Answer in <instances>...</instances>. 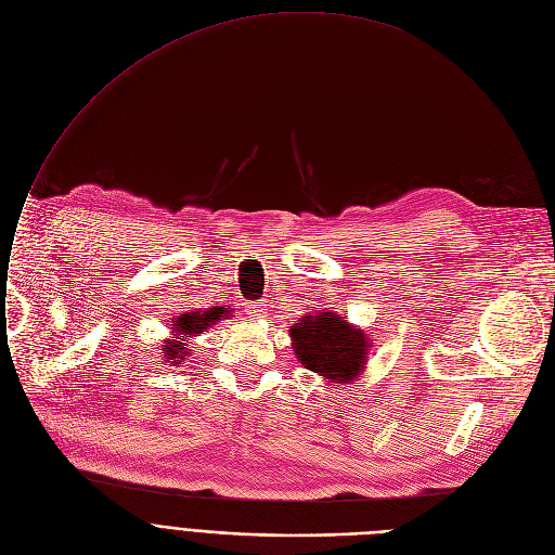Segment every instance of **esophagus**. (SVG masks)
Segmentation results:
<instances>
[{
    "mask_svg": "<svg viewBox=\"0 0 555 555\" xmlns=\"http://www.w3.org/2000/svg\"><path fill=\"white\" fill-rule=\"evenodd\" d=\"M250 309H253V313L258 315V318H262V315H264V311H267V309H264V305H253Z\"/></svg>",
    "mask_w": 555,
    "mask_h": 555,
    "instance_id": "1",
    "label": "esophagus"
}]
</instances>
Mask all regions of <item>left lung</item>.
<instances>
[{
  "instance_id": "8db88e82",
  "label": "left lung",
  "mask_w": 555,
  "mask_h": 555,
  "mask_svg": "<svg viewBox=\"0 0 555 555\" xmlns=\"http://www.w3.org/2000/svg\"><path fill=\"white\" fill-rule=\"evenodd\" d=\"M291 347L305 369L326 385H353L362 377L373 343L369 335L333 311L307 313L291 328Z\"/></svg>"
}]
</instances>
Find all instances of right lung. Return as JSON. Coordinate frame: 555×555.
<instances>
[{"label": "right lung", "mask_w": 555, "mask_h": 555, "mask_svg": "<svg viewBox=\"0 0 555 555\" xmlns=\"http://www.w3.org/2000/svg\"><path fill=\"white\" fill-rule=\"evenodd\" d=\"M231 311L229 309H195V311H186L178 318H173V322L168 324V337L164 339L162 345V358L168 364H182V360H186L191 356V339H195L202 331L210 328L212 324H218L220 320H229Z\"/></svg>", "instance_id": "1"}]
</instances>
